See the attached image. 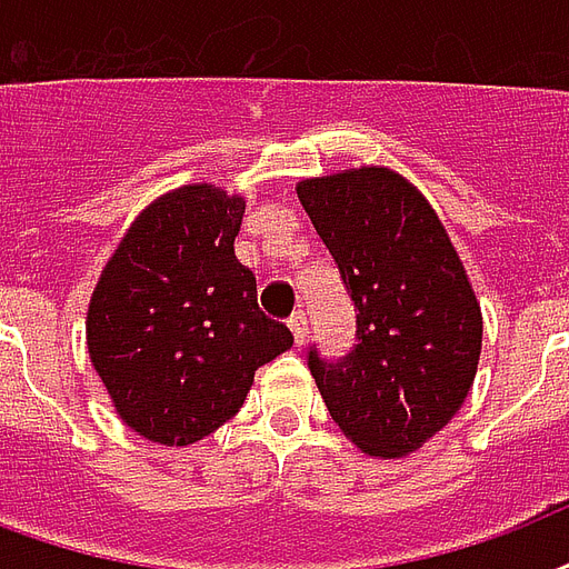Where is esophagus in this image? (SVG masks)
I'll return each mask as SVG.
<instances>
[{"label":"esophagus","instance_id":"34e87169","mask_svg":"<svg viewBox=\"0 0 569 569\" xmlns=\"http://www.w3.org/2000/svg\"><path fill=\"white\" fill-rule=\"evenodd\" d=\"M288 329L293 332V341H297V347L302 345V341H306V335H308L306 315H302V311H293V315H290V320H288Z\"/></svg>","mask_w":569,"mask_h":569}]
</instances>
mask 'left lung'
<instances>
[{
  "mask_svg": "<svg viewBox=\"0 0 569 569\" xmlns=\"http://www.w3.org/2000/svg\"><path fill=\"white\" fill-rule=\"evenodd\" d=\"M356 308V345L308 368L341 433L371 457H407L442 430L472 389L483 317L439 216L380 166L297 187Z\"/></svg>",
  "mask_w": 569,
  "mask_h": 569,
  "instance_id": "obj_1",
  "label": "left lung"
}]
</instances>
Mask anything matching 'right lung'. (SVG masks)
Returning <instances> with one entry per match:
<instances>
[{
    "label": "right lung",
    "instance_id": "1",
    "mask_svg": "<svg viewBox=\"0 0 569 569\" xmlns=\"http://www.w3.org/2000/svg\"><path fill=\"white\" fill-rule=\"evenodd\" d=\"M243 213V198L210 183L171 189L136 216L91 293V365L121 421L151 442L213 433L240 412L254 371L293 345L237 261Z\"/></svg>",
    "mask_w": 569,
    "mask_h": 569
}]
</instances>
